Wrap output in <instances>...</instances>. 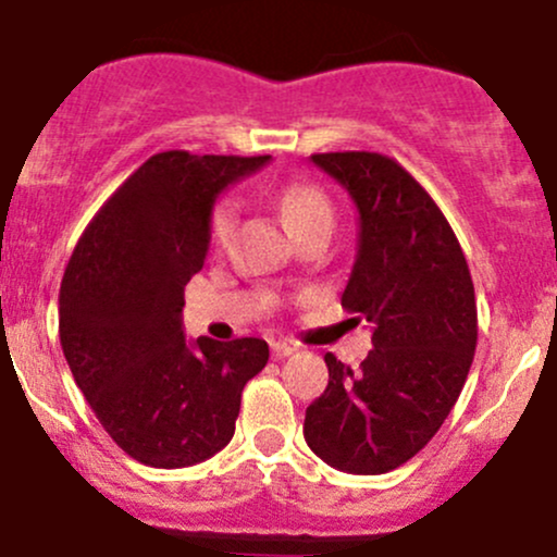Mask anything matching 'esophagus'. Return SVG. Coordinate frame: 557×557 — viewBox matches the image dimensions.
<instances>
[{
    "instance_id": "34e87169",
    "label": "esophagus",
    "mask_w": 557,
    "mask_h": 557,
    "mask_svg": "<svg viewBox=\"0 0 557 557\" xmlns=\"http://www.w3.org/2000/svg\"><path fill=\"white\" fill-rule=\"evenodd\" d=\"M271 354H273V359H286V357H292V354H295V346L276 341V343H271Z\"/></svg>"
}]
</instances>
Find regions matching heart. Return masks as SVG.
Masks as SVG:
<instances>
[{
  "label": "heart",
  "mask_w": 557,
  "mask_h": 557,
  "mask_svg": "<svg viewBox=\"0 0 557 557\" xmlns=\"http://www.w3.org/2000/svg\"><path fill=\"white\" fill-rule=\"evenodd\" d=\"M276 206L281 211V220L286 222L292 233H300L306 227L313 225H332L335 214H332V203L319 187L306 185V182H295V185H286L284 190L276 195ZM238 216V203L233 198L220 200L211 211L209 220V238L214 246H225L231 238L233 227H236Z\"/></svg>",
  "instance_id": "obj_1"
}]
</instances>
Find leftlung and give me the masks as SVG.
Wrapping results in <instances>:
<instances>
[{
  "label": "left lung",
  "instance_id": "obj_1",
  "mask_svg": "<svg viewBox=\"0 0 557 557\" xmlns=\"http://www.w3.org/2000/svg\"><path fill=\"white\" fill-rule=\"evenodd\" d=\"M359 211L357 260L343 308L372 330L357 372L326 354L330 383L302 434L321 461L383 474L437 434L461 394L478 346L467 257L432 195L377 152L311 154Z\"/></svg>",
  "mask_w": 557,
  "mask_h": 557
}]
</instances>
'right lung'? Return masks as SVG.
Instances as JSON below:
<instances>
[{
    "instance_id": "obj_1",
    "label": "right lung",
    "mask_w": 557,
    "mask_h": 557,
    "mask_svg": "<svg viewBox=\"0 0 557 557\" xmlns=\"http://www.w3.org/2000/svg\"><path fill=\"white\" fill-rule=\"evenodd\" d=\"M268 160L152 154L72 251L59 295L61 348L109 437L147 467H193L225 448L240 392L271 357L260 337L190 343L182 330L216 195Z\"/></svg>"
}]
</instances>
